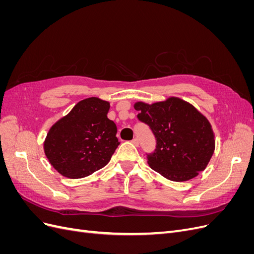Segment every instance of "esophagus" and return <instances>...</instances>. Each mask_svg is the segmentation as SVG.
Segmentation results:
<instances>
[{
  "label": "esophagus",
  "mask_w": 254,
  "mask_h": 254,
  "mask_svg": "<svg viewBox=\"0 0 254 254\" xmlns=\"http://www.w3.org/2000/svg\"><path fill=\"white\" fill-rule=\"evenodd\" d=\"M131 142H132V144H134L135 146H139V139H136V137H135V139H133Z\"/></svg>",
  "instance_id": "34e87169"
}]
</instances>
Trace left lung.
I'll use <instances>...</instances> for the list:
<instances>
[{"instance_id": "left-lung-1", "label": "left lung", "mask_w": 254, "mask_h": 254, "mask_svg": "<svg viewBox=\"0 0 254 254\" xmlns=\"http://www.w3.org/2000/svg\"><path fill=\"white\" fill-rule=\"evenodd\" d=\"M137 119L147 124L157 139L147 162L166 179L182 182L204 171L215 150V135L204 115L179 97L146 104L136 102Z\"/></svg>"}]
</instances>
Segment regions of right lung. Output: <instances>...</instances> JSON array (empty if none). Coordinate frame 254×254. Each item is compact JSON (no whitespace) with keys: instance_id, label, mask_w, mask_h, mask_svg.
Returning a JSON list of instances; mask_svg holds the SVG:
<instances>
[{"instance_id":"obj_1","label":"right lung","mask_w":254,"mask_h":254,"mask_svg":"<svg viewBox=\"0 0 254 254\" xmlns=\"http://www.w3.org/2000/svg\"><path fill=\"white\" fill-rule=\"evenodd\" d=\"M109 109L110 103L98 97L82 99L50 128L44 153L60 175L79 179L108 164L120 145Z\"/></svg>"}]
</instances>
